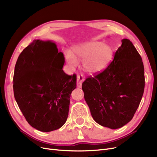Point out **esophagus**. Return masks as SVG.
<instances>
[{
  "mask_svg": "<svg viewBox=\"0 0 157 157\" xmlns=\"http://www.w3.org/2000/svg\"><path fill=\"white\" fill-rule=\"evenodd\" d=\"M84 81H85V78H84L83 74L78 75V77H77V86H78V87H79V88L82 87V83L84 82Z\"/></svg>",
  "mask_w": 157,
  "mask_h": 157,
  "instance_id": "esophagus-1",
  "label": "esophagus"
}]
</instances>
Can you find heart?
Listing matches in <instances>:
<instances>
[{
	"mask_svg": "<svg viewBox=\"0 0 157 157\" xmlns=\"http://www.w3.org/2000/svg\"><path fill=\"white\" fill-rule=\"evenodd\" d=\"M74 53L68 52L65 55L70 67H78L79 60L83 63L85 70L90 74L103 71L108 67L113 57V48L109 45L99 41L81 44L74 48Z\"/></svg>",
	"mask_w": 157,
	"mask_h": 157,
	"instance_id": "b5f03b06",
	"label": "heart"
}]
</instances>
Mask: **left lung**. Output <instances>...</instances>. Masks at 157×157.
<instances>
[{"instance_id":"left-lung-1","label":"left lung","mask_w":157,"mask_h":157,"mask_svg":"<svg viewBox=\"0 0 157 157\" xmlns=\"http://www.w3.org/2000/svg\"><path fill=\"white\" fill-rule=\"evenodd\" d=\"M114 59L103 72L82 83L84 98L93 119L111 129L132 120L144 91V67L128 39L121 40Z\"/></svg>"}]
</instances>
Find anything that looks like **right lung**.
<instances>
[{
    "label": "right lung",
    "mask_w": 157,
    "mask_h": 157,
    "mask_svg": "<svg viewBox=\"0 0 157 157\" xmlns=\"http://www.w3.org/2000/svg\"><path fill=\"white\" fill-rule=\"evenodd\" d=\"M64 64V55L54 42L35 40L15 66V99L29 124L42 132L59 129L68 118L76 75L65 74Z\"/></svg>",
    "instance_id": "add662e5"
}]
</instances>
